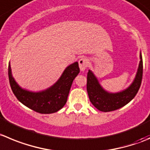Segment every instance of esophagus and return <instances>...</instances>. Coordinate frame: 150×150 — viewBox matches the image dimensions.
<instances>
[{"instance_id":"obj_1","label":"esophagus","mask_w":150,"mask_h":150,"mask_svg":"<svg viewBox=\"0 0 150 150\" xmlns=\"http://www.w3.org/2000/svg\"><path fill=\"white\" fill-rule=\"evenodd\" d=\"M88 65V59L85 57L81 58L79 60V66L81 71H84L87 68Z\"/></svg>"}]
</instances>
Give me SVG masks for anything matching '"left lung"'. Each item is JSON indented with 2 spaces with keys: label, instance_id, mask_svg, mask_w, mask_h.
<instances>
[{
  "label": "left lung",
  "instance_id": "8db88e82",
  "mask_svg": "<svg viewBox=\"0 0 150 150\" xmlns=\"http://www.w3.org/2000/svg\"><path fill=\"white\" fill-rule=\"evenodd\" d=\"M140 62L133 82L127 89L118 93L105 91L99 84L93 73L89 70L87 76V91L92 105L102 112L118 110L129 103L140 88L143 76V61L140 53Z\"/></svg>",
  "mask_w": 150,
  "mask_h": 150
}]
</instances>
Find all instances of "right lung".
Returning a JSON list of instances; mask_svg holds the SVG:
<instances>
[{
    "label": "right lung",
    "mask_w": 150,
    "mask_h": 150,
    "mask_svg": "<svg viewBox=\"0 0 150 150\" xmlns=\"http://www.w3.org/2000/svg\"><path fill=\"white\" fill-rule=\"evenodd\" d=\"M79 73L77 62L68 65L59 79L48 89L32 92L18 85L12 76L10 63L8 64V79L12 92L17 99L25 106L42 114L56 112L65 105L73 81Z\"/></svg>",
    "instance_id": "obj_1"
}]
</instances>
